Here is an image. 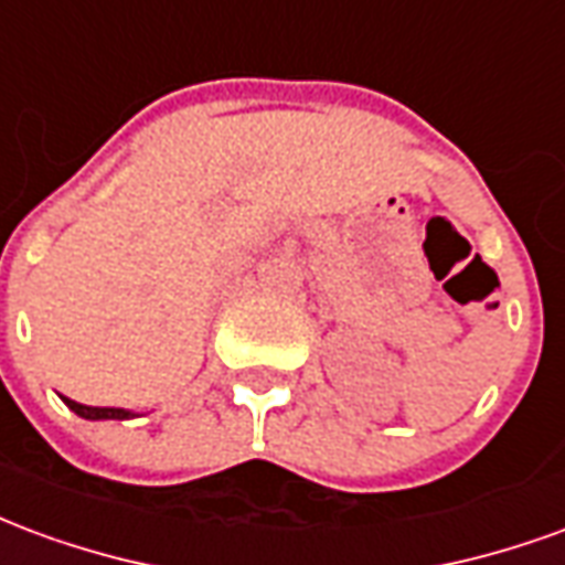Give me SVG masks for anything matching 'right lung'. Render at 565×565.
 <instances>
[{
    "instance_id": "obj_1",
    "label": "right lung",
    "mask_w": 565,
    "mask_h": 565,
    "mask_svg": "<svg viewBox=\"0 0 565 565\" xmlns=\"http://www.w3.org/2000/svg\"><path fill=\"white\" fill-rule=\"evenodd\" d=\"M66 405L87 420H124V417H129V412H124V408H93V405H81L75 399H66Z\"/></svg>"
}]
</instances>
